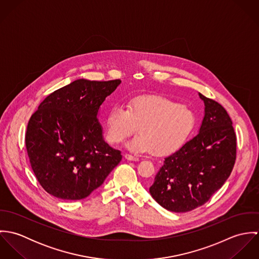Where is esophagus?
Masks as SVG:
<instances>
[{"label":"esophagus","mask_w":259,"mask_h":259,"mask_svg":"<svg viewBox=\"0 0 259 259\" xmlns=\"http://www.w3.org/2000/svg\"><path fill=\"white\" fill-rule=\"evenodd\" d=\"M124 157L127 159V160H134V161H138L140 158L138 156H135V155H132L130 153H125L124 154Z\"/></svg>","instance_id":"obj_1"}]
</instances>
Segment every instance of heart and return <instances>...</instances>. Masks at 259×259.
<instances>
[{"mask_svg":"<svg viewBox=\"0 0 259 259\" xmlns=\"http://www.w3.org/2000/svg\"><path fill=\"white\" fill-rule=\"evenodd\" d=\"M195 126V114L191 109L164 97L145 96L134 99L126 109L113 108L107 119L108 141L122 143L138 127L141 133L127 145L139 151H152L165 155L181 148Z\"/></svg>","mask_w":259,"mask_h":259,"instance_id":"obj_1","label":"heart"}]
</instances>
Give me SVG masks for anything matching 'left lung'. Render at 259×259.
<instances>
[{"label":"left lung","mask_w":259,"mask_h":259,"mask_svg":"<svg viewBox=\"0 0 259 259\" xmlns=\"http://www.w3.org/2000/svg\"><path fill=\"white\" fill-rule=\"evenodd\" d=\"M204 103L199 133L164 158L149 192L163 208L186 212L204 204L229 178L236 159L231 118L218 102Z\"/></svg>","instance_id":"left-lung-1"}]
</instances>
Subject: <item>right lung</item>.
I'll return each mask as SVG.
<instances>
[{
	"instance_id": "add662e5",
	"label": "right lung",
	"mask_w": 259,
	"mask_h": 259,
	"mask_svg": "<svg viewBox=\"0 0 259 259\" xmlns=\"http://www.w3.org/2000/svg\"><path fill=\"white\" fill-rule=\"evenodd\" d=\"M120 79L79 78L49 95L27 126L26 148L41 187L55 197L78 200L104 184L121 160L103 138L101 106Z\"/></svg>"
}]
</instances>
